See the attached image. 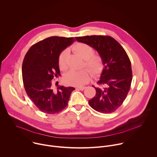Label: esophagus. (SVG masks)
<instances>
[{"mask_svg": "<svg viewBox=\"0 0 157 157\" xmlns=\"http://www.w3.org/2000/svg\"><path fill=\"white\" fill-rule=\"evenodd\" d=\"M85 88H86V87H78L76 89H79V90H81V91H83Z\"/></svg>", "mask_w": 157, "mask_h": 157, "instance_id": "esophagus-1", "label": "esophagus"}]
</instances>
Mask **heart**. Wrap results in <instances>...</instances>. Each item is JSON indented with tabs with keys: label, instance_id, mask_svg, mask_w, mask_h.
Here are the masks:
<instances>
[{
	"label": "heart",
	"instance_id": "heart-1",
	"mask_svg": "<svg viewBox=\"0 0 157 157\" xmlns=\"http://www.w3.org/2000/svg\"><path fill=\"white\" fill-rule=\"evenodd\" d=\"M73 50L85 59V66L91 70L94 76L99 75L103 70L104 63L102 58L99 55H94L93 48L88 44L78 43L75 44ZM69 52L65 49L61 52L58 58V66L61 70H66L67 66V58ZM91 72L87 69L81 70H71L64 76V82L68 85L81 86L87 83L91 78Z\"/></svg>",
	"mask_w": 157,
	"mask_h": 157
}]
</instances>
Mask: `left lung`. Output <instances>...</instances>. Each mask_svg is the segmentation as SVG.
Instances as JSON below:
<instances>
[{"label":"left lung","mask_w":157,"mask_h":157,"mask_svg":"<svg viewBox=\"0 0 157 157\" xmlns=\"http://www.w3.org/2000/svg\"><path fill=\"white\" fill-rule=\"evenodd\" d=\"M81 43L89 44L102 58L104 68L94 87L96 96L89 101L90 106L101 113H111L119 107L130 90L132 79L131 63L125 50L110 36L91 35L76 38Z\"/></svg>","instance_id":"8db88e82"}]
</instances>
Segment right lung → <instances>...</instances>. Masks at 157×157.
I'll return each mask as SVG.
<instances>
[{"label":"right lung","instance_id":"add662e5","mask_svg":"<svg viewBox=\"0 0 157 157\" xmlns=\"http://www.w3.org/2000/svg\"><path fill=\"white\" fill-rule=\"evenodd\" d=\"M75 41L73 37L51 36L30 47L22 64V78L27 95L41 112L57 114L68 105L73 87H52V80L60 75L58 58Z\"/></svg>","mask_w":157,"mask_h":157}]
</instances>
